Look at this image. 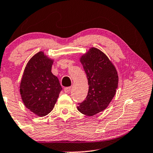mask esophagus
Wrapping results in <instances>:
<instances>
[{
  "label": "esophagus",
  "instance_id": "esophagus-1",
  "mask_svg": "<svg viewBox=\"0 0 153 153\" xmlns=\"http://www.w3.org/2000/svg\"><path fill=\"white\" fill-rule=\"evenodd\" d=\"M64 91L65 93H68L71 91V87H65L64 89Z\"/></svg>",
  "mask_w": 153,
  "mask_h": 153
}]
</instances>
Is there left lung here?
I'll return each instance as SVG.
<instances>
[{
  "mask_svg": "<svg viewBox=\"0 0 153 153\" xmlns=\"http://www.w3.org/2000/svg\"><path fill=\"white\" fill-rule=\"evenodd\" d=\"M87 74L89 91L77 109L83 114L94 116L107 108L116 94L119 76L107 56L96 48H91L80 57Z\"/></svg>",
  "mask_w": 153,
  "mask_h": 153,
  "instance_id": "obj_1",
  "label": "left lung"
}]
</instances>
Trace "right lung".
Wrapping results in <instances>:
<instances>
[{
	"instance_id": "1",
	"label": "right lung",
	"mask_w": 153,
	"mask_h": 153,
	"mask_svg": "<svg viewBox=\"0 0 153 153\" xmlns=\"http://www.w3.org/2000/svg\"><path fill=\"white\" fill-rule=\"evenodd\" d=\"M54 60L40 51L29 60L20 84V94L25 106L39 117L51 112L62 88L51 72Z\"/></svg>"
}]
</instances>
